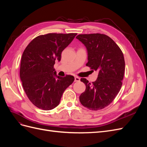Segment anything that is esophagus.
I'll return each mask as SVG.
<instances>
[{"label": "esophagus", "mask_w": 147, "mask_h": 147, "mask_svg": "<svg viewBox=\"0 0 147 147\" xmlns=\"http://www.w3.org/2000/svg\"><path fill=\"white\" fill-rule=\"evenodd\" d=\"M80 78L79 77H75V80H74V81H75V82H80Z\"/></svg>", "instance_id": "obj_1"}]
</instances>
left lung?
<instances>
[{
  "mask_svg": "<svg viewBox=\"0 0 147 147\" xmlns=\"http://www.w3.org/2000/svg\"><path fill=\"white\" fill-rule=\"evenodd\" d=\"M76 38L86 47L88 62L86 65L99 72L98 77L92 83L81 78L86 90L80 96V101L91 110L104 109L112 103L121 88L125 70L123 53L105 34H80Z\"/></svg>",
  "mask_w": 147,
  "mask_h": 147,
  "instance_id": "1",
  "label": "left lung"
}]
</instances>
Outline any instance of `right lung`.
<instances>
[{
  "label": "right lung",
  "instance_id": "right-lung-1",
  "mask_svg": "<svg viewBox=\"0 0 147 147\" xmlns=\"http://www.w3.org/2000/svg\"><path fill=\"white\" fill-rule=\"evenodd\" d=\"M77 34L38 35L26 47L20 65V78L26 95L37 107L49 110L59 105L64 91L74 81L72 75L57 76L54 65Z\"/></svg>",
  "mask_w": 147,
  "mask_h": 147
}]
</instances>
